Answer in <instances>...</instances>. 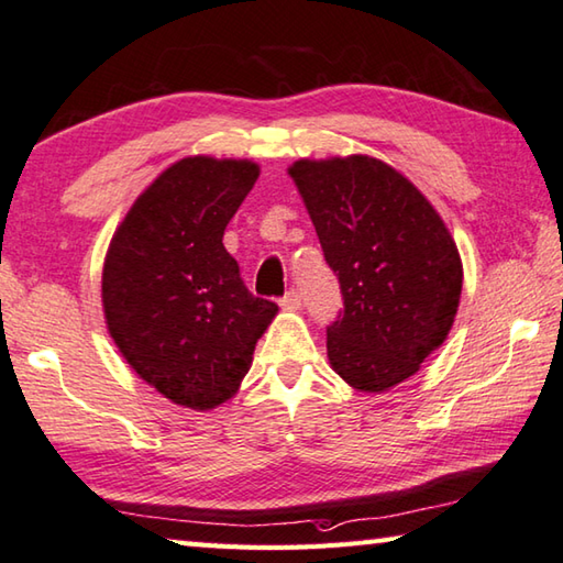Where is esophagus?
Masks as SVG:
<instances>
[{
  "instance_id": "34e87169",
  "label": "esophagus",
  "mask_w": 563,
  "mask_h": 563,
  "mask_svg": "<svg viewBox=\"0 0 563 563\" xmlns=\"http://www.w3.org/2000/svg\"><path fill=\"white\" fill-rule=\"evenodd\" d=\"M282 309H287V311H297L299 307H301V294L297 291V289H291V291H287L282 297Z\"/></svg>"
}]
</instances>
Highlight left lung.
Listing matches in <instances>:
<instances>
[{
	"label": "left lung",
	"mask_w": 563,
	"mask_h": 563,
	"mask_svg": "<svg viewBox=\"0 0 563 563\" xmlns=\"http://www.w3.org/2000/svg\"><path fill=\"white\" fill-rule=\"evenodd\" d=\"M339 276L343 311L327 329L331 368L383 393L442 346L462 294V262L442 217L408 177L368 155L289 167Z\"/></svg>",
	"instance_id": "obj_1"
}]
</instances>
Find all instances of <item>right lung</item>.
Here are the masks:
<instances>
[{"instance_id": "1", "label": "right lung", "mask_w": 563, "mask_h": 563, "mask_svg": "<svg viewBox=\"0 0 563 563\" xmlns=\"http://www.w3.org/2000/svg\"><path fill=\"white\" fill-rule=\"evenodd\" d=\"M256 177L252 161L183 157L145 187L108 246V333L128 366L177 406L230 400L279 311L244 287L222 244Z\"/></svg>"}]
</instances>
